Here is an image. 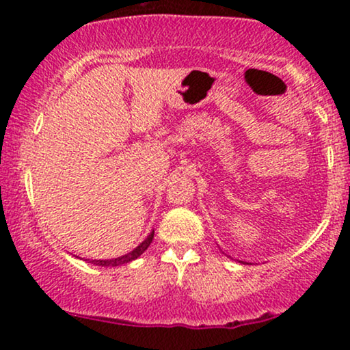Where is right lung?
Instances as JSON below:
<instances>
[{"label": "right lung", "mask_w": 350, "mask_h": 350, "mask_svg": "<svg viewBox=\"0 0 350 350\" xmlns=\"http://www.w3.org/2000/svg\"><path fill=\"white\" fill-rule=\"evenodd\" d=\"M152 237H154V230H152L151 234L146 237V240H144V242L139 243L138 247H136L133 252L126 253V255L118 256V258H111V260H92L90 263L98 265V267H118V265H123V263H130V262H133V260L138 258V256L142 255V253H143L144 250H146L148 247H150L151 242H152Z\"/></svg>", "instance_id": "1"}]
</instances>
